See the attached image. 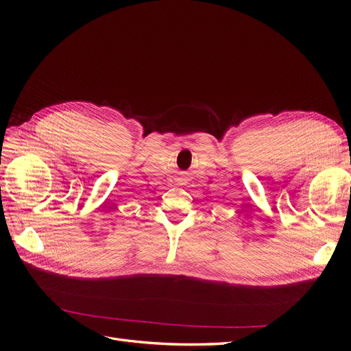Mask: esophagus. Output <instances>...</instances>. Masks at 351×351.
Masks as SVG:
<instances>
[{
    "label": "esophagus",
    "instance_id": "esophagus-1",
    "mask_svg": "<svg viewBox=\"0 0 351 351\" xmlns=\"http://www.w3.org/2000/svg\"><path fill=\"white\" fill-rule=\"evenodd\" d=\"M189 182H190V177H189L187 173H182V174H180V176L177 177V183H178L180 186L187 184Z\"/></svg>",
    "mask_w": 351,
    "mask_h": 351
}]
</instances>
